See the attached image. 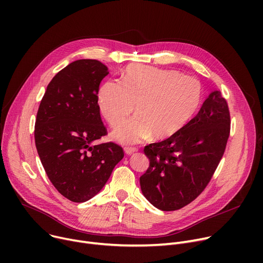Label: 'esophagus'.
Segmentation results:
<instances>
[{
  "label": "esophagus",
  "mask_w": 263,
  "mask_h": 263,
  "mask_svg": "<svg viewBox=\"0 0 263 263\" xmlns=\"http://www.w3.org/2000/svg\"><path fill=\"white\" fill-rule=\"evenodd\" d=\"M123 150H124V153H126L127 155H132V154L136 153L137 148H135V147H124Z\"/></svg>",
  "instance_id": "1"
}]
</instances>
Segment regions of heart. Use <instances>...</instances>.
<instances>
[{"label":"heart","instance_id":"obj_1","mask_svg":"<svg viewBox=\"0 0 263 263\" xmlns=\"http://www.w3.org/2000/svg\"><path fill=\"white\" fill-rule=\"evenodd\" d=\"M201 98L200 83L176 70L132 65L121 80L105 82L98 92L102 117L117 126L134 108L137 113L122 122L113 136L123 144H136L154 135L167 140L193 118Z\"/></svg>","mask_w":263,"mask_h":263}]
</instances>
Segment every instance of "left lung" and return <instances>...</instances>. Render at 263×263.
Segmentation results:
<instances>
[{
  "instance_id": "8db88e82",
  "label": "left lung",
  "mask_w": 263,
  "mask_h": 263,
  "mask_svg": "<svg viewBox=\"0 0 263 263\" xmlns=\"http://www.w3.org/2000/svg\"><path fill=\"white\" fill-rule=\"evenodd\" d=\"M229 134L228 103L214 90L180 132L145 146L150 163L140 178L144 196L163 211L179 210L195 200L223 158Z\"/></svg>"
}]
</instances>
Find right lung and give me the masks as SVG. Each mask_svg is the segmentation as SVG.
Returning a JSON list of instances; mask_svg holds the SVG:
<instances>
[{"instance_id": "add662e5", "label": "right lung", "mask_w": 263, "mask_h": 263, "mask_svg": "<svg viewBox=\"0 0 263 263\" xmlns=\"http://www.w3.org/2000/svg\"><path fill=\"white\" fill-rule=\"evenodd\" d=\"M107 67L79 60L54 76L40 101L35 144L50 181L73 202H84L104 186L123 150L113 142L92 145L107 134L98 106Z\"/></svg>"}]
</instances>
